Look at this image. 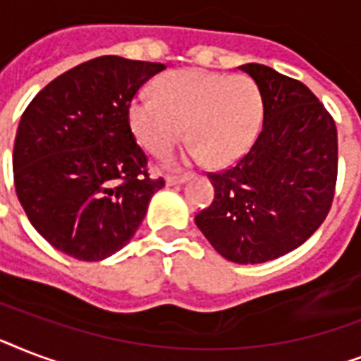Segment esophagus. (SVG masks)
I'll list each match as a JSON object with an SVG mask.
<instances>
[{"mask_svg":"<svg viewBox=\"0 0 361 361\" xmlns=\"http://www.w3.org/2000/svg\"><path fill=\"white\" fill-rule=\"evenodd\" d=\"M187 180H189V176H169L166 185H180V183H185Z\"/></svg>","mask_w":361,"mask_h":361,"instance_id":"1","label":"esophagus"}]
</instances>
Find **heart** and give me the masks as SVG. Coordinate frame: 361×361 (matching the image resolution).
Listing matches in <instances>:
<instances>
[{"label":"heart","mask_w":361,"mask_h":361,"mask_svg":"<svg viewBox=\"0 0 361 361\" xmlns=\"http://www.w3.org/2000/svg\"><path fill=\"white\" fill-rule=\"evenodd\" d=\"M264 116V99L247 75L200 69L176 71L157 84V97L129 104V125L152 155H166L187 136L185 161L215 166L234 163L252 146Z\"/></svg>","instance_id":"b5f03b06"}]
</instances>
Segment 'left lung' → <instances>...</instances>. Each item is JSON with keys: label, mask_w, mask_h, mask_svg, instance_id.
I'll return each mask as SVG.
<instances>
[{"label": "left lung", "mask_w": 361, "mask_h": 361, "mask_svg": "<svg viewBox=\"0 0 361 361\" xmlns=\"http://www.w3.org/2000/svg\"><path fill=\"white\" fill-rule=\"evenodd\" d=\"M260 87L264 121L251 149L209 172L214 202L195 217L226 260L262 264L294 251L322 225L337 180V129L305 84L271 67H240Z\"/></svg>", "instance_id": "left-lung-1"}]
</instances>
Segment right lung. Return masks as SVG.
Segmentation results:
<instances>
[{
  "mask_svg": "<svg viewBox=\"0 0 361 361\" xmlns=\"http://www.w3.org/2000/svg\"><path fill=\"white\" fill-rule=\"evenodd\" d=\"M163 63L101 56L42 87L20 120L13 152L16 195L39 234L78 260L125 247L164 187L149 180L129 104Z\"/></svg>",
  "mask_w": 361,
  "mask_h": 361,
  "instance_id": "1",
  "label": "right lung"
}]
</instances>
